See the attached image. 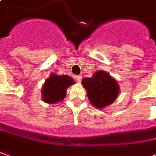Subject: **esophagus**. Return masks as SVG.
<instances>
[{"label": "esophagus", "mask_w": 156, "mask_h": 156, "mask_svg": "<svg viewBox=\"0 0 156 156\" xmlns=\"http://www.w3.org/2000/svg\"><path fill=\"white\" fill-rule=\"evenodd\" d=\"M74 79H75L77 82L80 83L81 82V80H82V76H81V75H76V76L74 77Z\"/></svg>", "instance_id": "obj_1"}]
</instances>
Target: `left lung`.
Wrapping results in <instances>:
<instances>
[{
  "label": "left lung",
  "instance_id": "left-lung-1",
  "mask_svg": "<svg viewBox=\"0 0 156 156\" xmlns=\"http://www.w3.org/2000/svg\"><path fill=\"white\" fill-rule=\"evenodd\" d=\"M87 96L95 108H103L116 100L119 92L117 81L104 71H98L91 78H83Z\"/></svg>",
  "mask_w": 156,
  "mask_h": 156
}]
</instances>
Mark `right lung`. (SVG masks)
Returning a JSON list of instances; mask_svg holds the SVG:
<instances>
[{
    "instance_id": "1",
    "label": "right lung",
    "mask_w": 156,
    "mask_h": 156,
    "mask_svg": "<svg viewBox=\"0 0 156 156\" xmlns=\"http://www.w3.org/2000/svg\"><path fill=\"white\" fill-rule=\"evenodd\" d=\"M73 83H75L73 79L67 75L59 76L57 74H51L42 86V100L49 104L63 101L67 88Z\"/></svg>"
}]
</instances>
